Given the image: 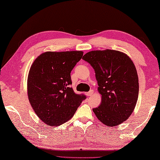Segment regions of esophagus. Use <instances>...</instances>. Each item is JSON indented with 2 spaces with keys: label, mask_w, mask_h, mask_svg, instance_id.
<instances>
[{
  "label": "esophagus",
  "mask_w": 160,
  "mask_h": 160,
  "mask_svg": "<svg viewBox=\"0 0 160 160\" xmlns=\"http://www.w3.org/2000/svg\"><path fill=\"white\" fill-rule=\"evenodd\" d=\"M93 94H94V91H93V90H91V91H89L88 92H85V94L86 96H88V97H90V96H92Z\"/></svg>",
  "instance_id": "34e87169"
}]
</instances>
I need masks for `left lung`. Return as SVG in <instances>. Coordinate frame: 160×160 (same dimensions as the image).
<instances>
[{"label": "left lung", "instance_id": "obj_1", "mask_svg": "<svg viewBox=\"0 0 160 160\" xmlns=\"http://www.w3.org/2000/svg\"><path fill=\"white\" fill-rule=\"evenodd\" d=\"M82 59L95 71L101 103L93 109L101 122L115 127L132 115L138 97L137 71L128 55L106 49L90 51Z\"/></svg>", "mask_w": 160, "mask_h": 160}]
</instances>
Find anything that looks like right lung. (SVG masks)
<instances>
[{
  "label": "right lung",
  "mask_w": 160,
  "mask_h": 160,
  "mask_svg": "<svg viewBox=\"0 0 160 160\" xmlns=\"http://www.w3.org/2000/svg\"><path fill=\"white\" fill-rule=\"evenodd\" d=\"M82 51L45 52L31 66L27 78L28 100L38 117L48 125L59 126L75 114L85 99L71 88V72Z\"/></svg>",
  "instance_id": "right-lung-1"
}]
</instances>
